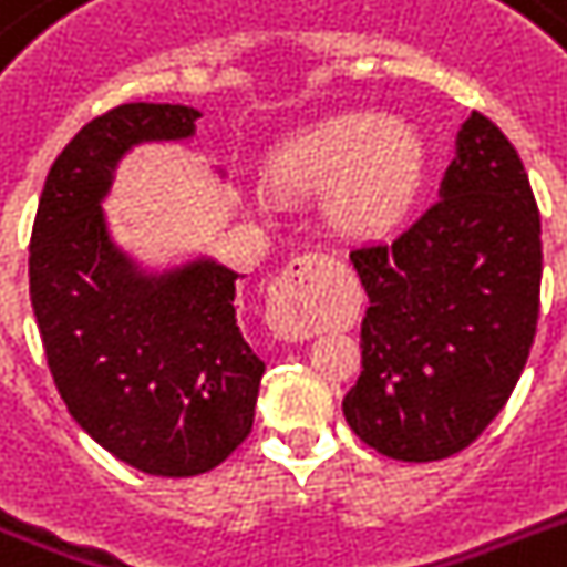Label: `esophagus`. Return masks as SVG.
<instances>
[{
  "label": "esophagus",
  "instance_id": "34e87169",
  "mask_svg": "<svg viewBox=\"0 0 567 567\" xmlns=\"http://www.w3.org/2000/svg\"><path fill=\"white\" fill-rule=\"evenodd\" d=\"M327 265L329 258L323 252H306L276 276L267 300V320L276 336L306 338L320 327L318 282Z\"/></svg>",
  "mask_w": 567,
  "mask_h": 567
}]
</instances>
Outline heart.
<instances>
[{"label":"heart","mask_w":567,"mask_h":567,"mask_svg":"<svg viewBox=\"0 0 567 567\" xmlns=\"http://www.w3.org/2000/svg\"><path fill=\"white\" fill-rule=\"evenodd\" d=\"M426 146L409 123L373 111H344L285 137L267 173L276 188L327 196L329 223L368 238L391 229L423 182Z\"/></svg>","instance_id":"obj_1"}]
</instances>
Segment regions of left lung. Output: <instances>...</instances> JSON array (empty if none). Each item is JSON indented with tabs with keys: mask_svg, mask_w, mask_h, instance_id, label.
Instances as JSON below:
<instances>
[{
	"mask_svg": "<svg viewBox=\"0 0 567 567\" xmlns=\"http://www.w3.org/2000/svg\"><path fill=\"white\" fill-rule=\"evenodd\" d=\"M350 261L368 291L350 430L400 462L465 450L506 405L536 338L542 220L509 137L474 111L439 203Z\"/></svg>",
	"mask_w": 567,
	"mask_h": 567,
	"instance_id": "obj_1",
	"label": "left lung"
}]
</instances>
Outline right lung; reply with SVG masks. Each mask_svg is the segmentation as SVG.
<instances>
[{
    "label": "right lung",
    "instance_id": "1",
    "mask_svg": "<svg viewBox=\"0 0 567 567\" xmlns=\"http://www.w3.org/2000/svg\"><path fill=\"white\" fill-rule=\"evenodd\" d=\"M199 111L128 102L58 155L29 247L31 309L58 394L120 462L153 476L212 471L247 439L265 362L238 327V274L199 256L144 270L102 199L128 150L188 141Z\"/></svg>",
    "mask_w": 567,
    "mask_h": 567
}]
</instances>
